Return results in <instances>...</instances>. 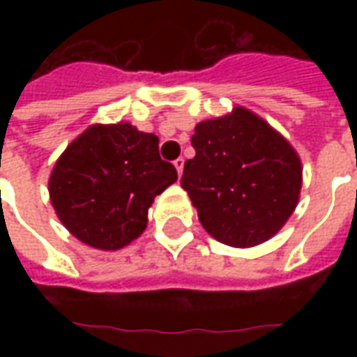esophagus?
<instances>
[{
	"instance_id": "esophagus-1",
	"label": "esophagus",
	"mask_w": 357,
	"mask_h": 357,
	"mask_svg": "<svg viewBox=\"0 0 357 357\" xmlns=\"http://www.w3.org/2000/svg\"><path fill=\"white\" fill-rule=\"evenodd\" d=\"M183 165H185L183 157H178V159L174 161V167H176V170H178L179 176H181V172H183Z\"/></svg>"
}]
</instances>
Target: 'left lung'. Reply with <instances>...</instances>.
I'll return each instance as SVG.
<instances>
[{
    "label": "left lung",
    "instance_id": "1",
    "mask_svg": "<svg viewBox=\"0 0 357 357\" xmlns=\"http://www.w3.org/2000/svg\"><path fill=\"white\" fill-rule=\"evenodd\" d=\"M190 142L196 155L185 162L181 187L207 234L235 248L276 235L302 189L293 146L244 107L196 123Z\"/></svg>",
    "mask_w": 357,
    "mask_h": 357
}]
</instances>
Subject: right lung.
<instances>
[{
    "mask_svg": "<svg viewBox=\"0 0 357 357\" xmlns=\"http://www.w3.org/2000/svg\"><path fill=\"white\" fill-rule=\"evenodd\" d=\"M178 179L159 139L128 122L94 123L70 142L50 176L59 220L81 243L120 250L148 224L153 198Z\"/></svg>",
    "mask_w": 357,
    "mask_h": 357,
    "instance_id": "obj_1",
    "label": "right lung"
}]
</instances>
